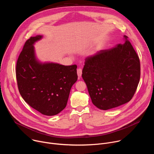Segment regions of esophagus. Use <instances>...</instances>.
Masks as SVG:
<instances>
[{
    "label": "esophagus",
    "mask_w": 154,
    "mask_h": 154,
    "mask_svg": "<svg viewBox=\"0 0 154 154\" xmlns=\"http://www.w3.org/2000/svg\"><path fill=\"white\" fill-rule=\"evenodd\" d=\"M77 72L78 77H80L82 76V69L78 68L77 70Z\"/></svg>",
    "instance_id": "34e87169"
}]
</instances>
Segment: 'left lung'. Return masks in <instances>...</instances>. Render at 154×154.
<instances>
[{"label": "left lung", "mask_w": 154, "mask_h": 154, "mask_svg": "<svg viewBox=\"0 0 154 154\" xmlns=\"http://www.w3.org/2000/svg\"><path fill=\"white\" fill-rule=\"evenodd\" d=\"M123 45L85 58L82 77L93 103L103 110L132 99L140 79V58L128 36Z\"/></svg>", "instance_id": "left-lung-1"}]
</instances>
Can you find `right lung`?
I'll list each match as a JSON object with an SVG mask.
<instances>
[{
    "label": "right lung",
    "mask_w": 154,
    "mask_h": 154,
    "mask_svg": "<svg viewBox=\"0 0 154 154\" xmlns=\"http://www.w3.org/2000/svg\"><path fill=\"white\" fill-rule=\"evenodd\" d=\"M42 37L32 36L25 42L16 63V80L20 94L31 107L44 115L54 116L67 105L77 80V66L39 63L33 45Z\"/></svg>",
    "instance_id": "1"
}]
</instances>
